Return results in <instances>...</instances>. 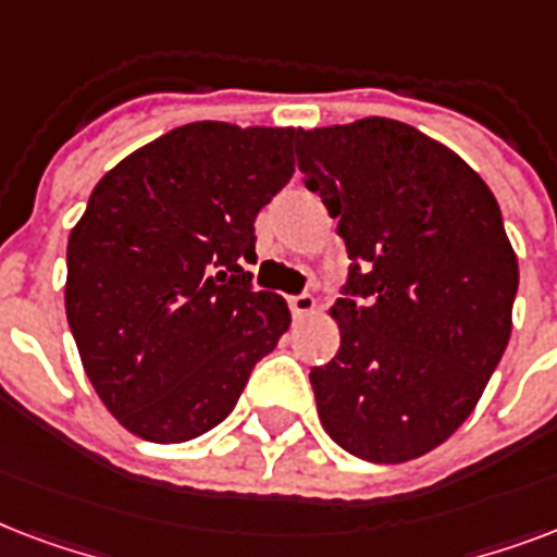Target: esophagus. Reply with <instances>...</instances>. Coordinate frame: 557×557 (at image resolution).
I'll return each instance as SVG.
<instances>
[{
	"instance_id": "34e87169",
	"label": "esophagus",
	"mask_w": 557,
	"mask_h": 557,
	"mask_svg": "<svg viewBox=\"0 0 557 557\" xmlns=\"http://www.w3.org/2000/svg\"><path fill=\"white\" fill-rule=\"evenodd\" d=\"M287 305H290L293 317H296V319L313 317V313H317V299H313L310 293H299V296H290V299H287Z\"/></svg>"
}]
</instances>
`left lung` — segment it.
Wrapping results in <instances>:
<instances>
[{"instance_id":"left-lung-1","label":"left lung","mask_w":557,"mask_h":557,"mask_svg":"<svg viewBox=\"0 0 557 557\" xmlns=\"http://www.w3.org/2000/svg\"><path fill=\"white\" fill-rule=\"evenodd\" d=\"M296 157L351 258L339 351L310 369L319 421L357 459H418L471 416L511 337L520 273L497 200L395 119L299 131Z\"/></svg>"}]
</instances>
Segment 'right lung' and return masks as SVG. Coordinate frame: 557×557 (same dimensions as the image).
I'll list each match as a JSON object with an SVG mask.
<instances>
[{"label": "right lung", "instance_id": "1", "mask_svg": "<svg viewBox=\"0 0 557 557\" xmlns=\"http://www.w3.org/2000/svg\"><path fill=\"white\" fill-rule=\"evenodd\" d=\"M293 127L194 122L103 174L66 247V319L86 377L145 442L209 433L290 327L252 290L256 218L296 171Z\"/></svg>", "mask_w": 557, "mask_h": 557}]
</instances>
